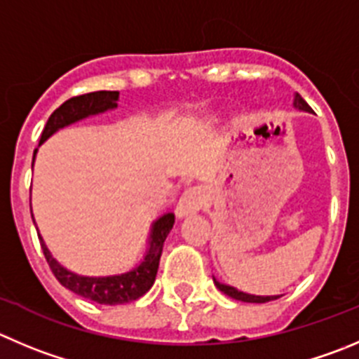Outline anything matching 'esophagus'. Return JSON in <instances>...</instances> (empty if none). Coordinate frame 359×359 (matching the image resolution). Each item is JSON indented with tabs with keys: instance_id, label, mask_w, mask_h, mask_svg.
<instances>
[{
	"instance_id": "34e87169",
	"label": "esophagus",
	"mask_w": 359,
	"mask_h": 359,
	"mask_svg": "<svg viewBox=\"0 0 359 359\" xmlns=\"http://www.w3.org/2000/svg\"><path fill=\"white\" fill-rule=\"evenodd\" d=\"M206 199H208L206 192H204L203 189H199V187H194V189L185 190V194H183L182 199H180V203H177L176 206V215L180 218H183L196 213V211H199L201 208H203V204L206 203Z\"/></svg>"
}]
</instances>
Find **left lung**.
Segmentation results:
<instances>
[{
  "label": "left lung",
  "instance_id": "obj_1",
  "mask_svg": "<svg viewBox=\"0 0 359 359\" xmlns=\"http://www.w3.org/2000/svg\"><path fill=\"white\" fill-rule=\"evenodd\" d=\"M294 107L298 109V111H303V112H312V109H310V105L306 104L305 100L302 98V95L296 93L294 95ZM213 282L215 285H217V289H220L224 294H227L229 298L233 299H238V302H245V303H268V302H273V299L280 298V296H255V294H247V292L243 291H238L236 287H231V285H225V284H220L217 278L213 276Z\"/></svg>",
  "mask_w": 359,
  "mask_h": 359
}]
</instances>
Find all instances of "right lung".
Listing matches in <instances>:
<instances>
[{
	"mask_svg": "<svg viewBox=\"0 0 359 359\" xmlns=\"http://www.w3.org/2000/svg\"><path fill=\"white\" fill-rule=\"evenodd\" d=\"M119 91H93V93L81 95V97H74L70 100L65 102L63 105L56 109L47 119V125L40 137V144L53 137L56 132H60L65 126H70L77 121L91 118V116L104 114L107 111H114L118 107ZM39 144V146H40ZM36 151L33 153V163L35 165ZM33 217V213H32ZM174 225V213H163L162 217L156 218L151 224L148 236V247H146L144 255H142L141 262L134 266L132 269L125 273H118V275H105V276H86L74 273L61 266L56 259L53 257L50 250L47 248L46 241L40 236V245H42L43 255H46L47 262H49L50 269H53L54 276L57 278L63 287L68 291L75 292V294L83 296V298L97 302L100 305H123V303H130L144 296L146 292L151 289L153 282H155L156 271H158L160 255H162L163 243H165L167 234L170 233V229Z\"/></svg>",
	"mask_w": 359,
	"mask_h": 359,
	"instance_id": "1",
	"label": "right lung"
}]
</instances>
